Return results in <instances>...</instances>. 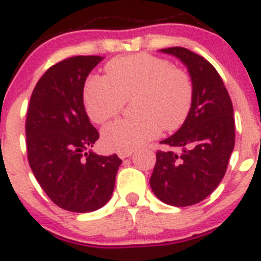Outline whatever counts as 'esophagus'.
I'll return each mask as SVG.
<instances>
[{
    "mask_svg": "<svg viewBox=\"0 0 261 261\" xmlns=\"http://www.w3.org/2000/svg\"><path fill=\"white\" fill-rule=\"evenodd\" d=\"M132 153H133L132 150H121L117 153V155H119L121 159H125V158H128V156L132 155Z\"/></svg>",
    "mask_w": 261,
    "mask_h": 261,
    "instance_id": "1",
    "label": "esophagus"
}]
</instances>
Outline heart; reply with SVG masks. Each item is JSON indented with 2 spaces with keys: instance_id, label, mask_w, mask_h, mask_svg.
<instances>
[{
  "instance_id": "obj_1",
  "label": "heart",
  "mask_w": 261,
  "mask_h": 261,
  "mask_svg": "<svg viewBox=\"0 0 261 261\" xmlns=\"http://www.w3.org/2000/svg\"><path fill=\"white\" fill-rule=\"evenodd\" d=\"M132 102L133 119L115 121L102 132L112 150H132L150 141L161 130L183 125L193 100V84L186 70L146 53L120 56L105 66V78L91 77L84 89L89 117L103 124Z\"/></svg>"
}]
</instances>
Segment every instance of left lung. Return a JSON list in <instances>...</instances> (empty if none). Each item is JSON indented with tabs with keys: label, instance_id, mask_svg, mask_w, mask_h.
Masks as SVG:
<instances>
[{
	"label": "left lung",
	"instance_id": "1",
	"mask_svg": "<svg viewBox=\"0 0 261 261\" xmlns=\"http://www.w3.org/2000/svg\"><path fill=\"white\" fill-rule=\"evenodd\" d=\"M161 50L187 66L193 100L180 129L161 141L180 153L156 151L150 187L165 204L190 206L206 199L225 176L235 144L234 110L222 78L208 60L183 47Z\"/></svg>",
	"mask_w": 261,
	"mask_h": 261
}]
</instances>
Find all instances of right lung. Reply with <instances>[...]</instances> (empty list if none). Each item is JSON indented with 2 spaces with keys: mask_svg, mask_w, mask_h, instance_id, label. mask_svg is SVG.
<instances>
[{
  "mask_svg": "<svg viewBox=\"0 0 261 261\" xmlns=\"http://www.w3.org/2000/svg\"><path fill=\"white\" fill-rule=\"evenodd\" d=\"M100 56H75L38 81L26 119L27 156L36 180L57 206L75 213L102 208L114 192L121 159L86 151L99 133L84 106L87 75Z\"/></svg>",
  "mask_w": 261,
  "mask_h": 261,
  "instance_id": "obj_1",
  "label": "right lung"
}]
</instances>
